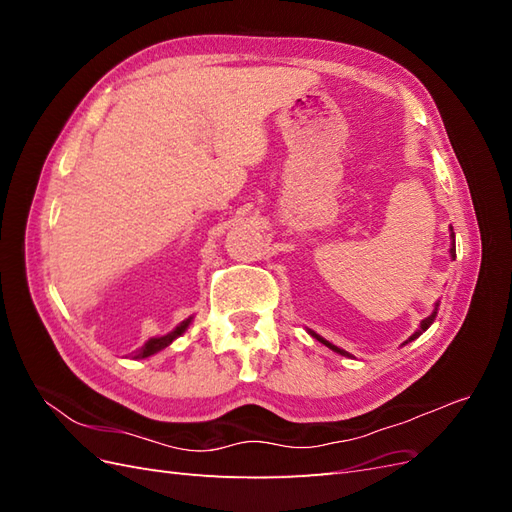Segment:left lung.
Segmentation results:
<instances>
[{
    "instance_id": "8db88e82",
    "label": "left lung",
    "mask_w": 512,
    "mask_h": 512,
    "mask_svg": "<svg viewBox=\"0 0 512 512\" xmlns=\"http://www.w3.org/2000/svg\"><path fill=\"white\" fill-rule=\"evenodd\" d=\"M451 239H453V243H451V258L455 260V256H457V254H455V232H453V228H451ZM438 305H440V303H436V309H433V312H431V316H427V318H425V320L421 322V329H418V331H416V333H414V335H412V337L408 339V342H412V339H416L418 335H421L423 331H427V329L431 327V322H433V320H436V316H438ZM309 335H312V337H316L320 344H324V346H327V348H331V350H333V352H337V354H342V356H352L350 352H346V350H342V348H337L335 344L327 342V339H324V337H320V335H316L314 331H309ZM408 342H406V344H408Z\"/></svg>"
}]
</instances>
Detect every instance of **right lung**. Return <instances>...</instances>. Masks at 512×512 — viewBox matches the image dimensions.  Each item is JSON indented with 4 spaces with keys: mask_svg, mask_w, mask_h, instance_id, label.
<instances>
[{
    "mask_svg": "<svg viewBox=\"0 0 512 512\" xmlns=\"http://www.w3.org/2000/svg\"><path fill=\"white\" fill-rule=\"evenodd\" d=\"M190 322H192V316H190L188 320H183V322L179 324V327H175V329L170 331V333H166V335H162V337H151L149 342H145V346H143V348H138V350H136V359H147V356L156 354V352L164 350L166 346L173 344L175 339H177L179 335H183V333H185V329L190 327Z\"/></svg>",
    "mask_w": 512,
    "mask_h": 512,
    "instance_id": "right-lung-1",
    "label": "right lung"
}]
</instances>
